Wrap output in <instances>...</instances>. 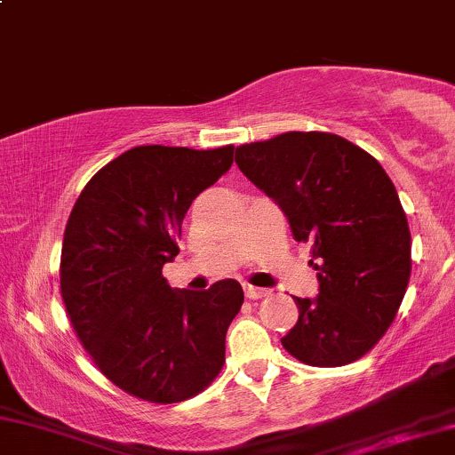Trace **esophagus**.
Here are the masks:
<instances>
[{
    "instance_id": "34e87169",
    "label": "esophagus",
    "mask_w": 455,
    "mask_h": 455,
    "mask_svg": "<svg viewBox=\"0 0 455 455\" xmlns=\"http://www.w3.org/2000/svg\"><path fill=\"white\" fill-rule=\"evenodd\" d=\"M244 293H246V297H249V299H261V297L270 295V291H267V289H259V287H253V284H246Z\"/></svg>"
}]
</instances>
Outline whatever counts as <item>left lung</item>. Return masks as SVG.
I'll use <instances>...</instances> for the list:
<instances>
[{"label":"left lung","instance_id":"left-lung-1","mask_svg":"<svg viewBox=\"0 0 455 455\" xmlns=\"http://www.w3.org/2000/svg\"><path fill=\"white\" fill-rule=\"evenodd\" d=\"M236 164L312 243L318 297H293L299 318L283 346L312 367L367 355L395 321L411 274L399 194L371 154L331 132H284L236 148Z\"/></svg>","mask_w":455,"mask_h":455}]
</instances>
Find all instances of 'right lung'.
Returning a JSON list of instances; mask_svg holds the SVG:
<instances>
[{
	"label": "right lung",
	"mask_w": 455,
	"mask_h": 455,
	"mask_svg": "<svg viewBox=\"0 0 455 455\" xmlns=\"http://www.w3.org/2000/svg\"><path fill=\"white\" fill-rule=\"evenodd\" d=\"M232 162L234 145H139L100 168L73 204L60 251L67 316L99 371L137 399H192L226 363L243 287L226 278L177 291L162 266L179 255L189 204Z\"/></svg>",
	"instance_id": "1"
}]
</instances>
